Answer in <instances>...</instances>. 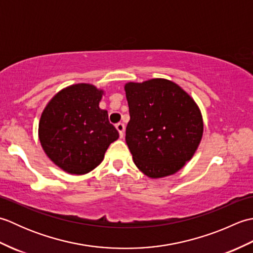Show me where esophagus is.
Wrapping results in <instances>:
<instances>
[{"label": "esophagus", "instance_id": "esophagus-1", "mask_svg": "<svg viewBox=\"0 0 253 253\" xmlns=\"http://www.w3.org/2000/svg\"><path fill=\"white\" fill-rule=\"evenodd\" d=\"M116 129L120 132V137L123 138L124 137V132H125V125L123 123H118L116 124Z\"/></svg>", "mask_w": 253, "mask_h": 253}]
</instances>
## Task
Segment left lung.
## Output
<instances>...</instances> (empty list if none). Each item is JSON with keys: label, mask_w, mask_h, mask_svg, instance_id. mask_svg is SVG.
<instances>
[{"label": "left lung", "mask_w": 253, "mask_h": 253, "mask_svg": "<svg viewBox=\"0 0 253 253\" xmlns=\"http://www.w3.org/2000/svg\"><path fill=\"white\" fill-rule=\"evenodd\" d=\"M130 121L126 143L133 162L151 178L169 176L188 162L201 141L203 122L189 94L166 79L125 85Z\"/></svg>", "instance_id": "left-lung-1"}]
</instances>
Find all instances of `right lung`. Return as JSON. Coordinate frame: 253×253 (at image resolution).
<instances>
[{
  "mask_svg": "<svg viewBox=\"0 0 253 253\" xmlns=\"http://www.w3.org/2000/svg\"><path fill=\"white\" fill-rule=\"evenodd\" d=\"M103 91L78 84L60 91L42 113L41 146L53 162L67 173L87 174L98 166L118 131L99 102Z\"/></svg>",
  "mask_w": 253,
  "mask_h": 253,
  "instance_id": "right-lung-1",
  "label": "right lung"
}]
</instances>
